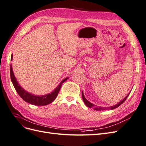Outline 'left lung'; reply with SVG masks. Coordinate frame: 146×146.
Segmentation results:
<instances>
[{
	"instance_id": "1",
	"label": "left lung",
	"mask_w": 146,
	"mask_h": 146,
	"mask_svg": "<svg viewBox=\"0 0 146 146\" xmlns=\"http://www.w3.org/2000/svg\"><path fill=\"white\" fill-rule=\"evenodd\" d=\"M130 92H129V94H128L125 98L123 99V100H122L120 102H119L117 104L115 105H113V106H111V107H98V106H96L95 105H94L93 104H92L91 102H90L89 101H88L85 98V96H84V94H83V92L82 91V99L83 100V102L85 104V105L87 106V107H88L89 108H93L94 110H97V111H100V110H113V109H115L116 108H117L118 107H119L122 104H123V102H124V101L126 100V99L128 98V96H129Z\"/></svg>"
}]
</instances>
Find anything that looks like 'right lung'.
I'll return each mask as SVG.
<instances>
[{
    "label": "right lung",
    "instance_id": "1",
    "mask_svg": "<svg viewBox=\"0 0 146 146\" xmlns=\"http://www.w3.org/2000/svg\"><path fill=\"white\" fill-rule=\"evenodd\" d=\"M13 60V55L11 56V60ZM10 77L11 80L13 83V85L14 86L16 91H17V94L19 95L21 98L23 99L24 101L27 102L38 106H44L52 103V102L56 99L58 96V92L60 91V88L62 86L63 83L68 80V78H66L64 80L61 82L58 86H57L54 91H53L51 93H49L46 95L44 96H35L29 93V92L25 91L23 88H22L19 84L17 82L16 77H15L14 73L13 72V69L11 68V65L10 67Z\"/></svg>",
    "mask_w": 146,
    "mask_h": 146
}]
</instances>
